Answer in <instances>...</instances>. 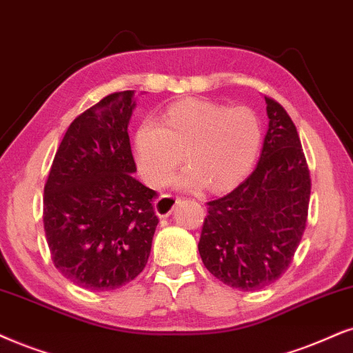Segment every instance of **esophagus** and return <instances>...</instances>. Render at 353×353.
<instances>
[{"label":"esophagus","instance_id":"obj_1","mask_svg":"<svg viewBox=\"0 0 353 353\" xmlns=\"http://www.w3.org/2000/svg\"><path fill=\"white\" fill-rule=\"evenodd\" d=\"M179 200H181L179 197H174V195H161V197L154 202L156 215H158L159 218L169 216Z\"/></svg>","mask_w":353,"mask_h":353}]
</instances>
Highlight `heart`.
Segmentation results:
<instances>
[{"mask_svg":"<svg viewBox=\"0 0 353 353\" xmlns=\"http://www.w3.org/2000/svg\"><path fill=\"white\" fill-rule=\"evenodd\" d=\"M261 143V123L252 110L203 99L176 102L163 122L145 119L133 137L138 171L150 185H166L184 153L189 166L176 185L187 190L236 185L251 171Z\"/></svg>","mask_w":353,"mask_h":353,"instance_id":"1","label":"heart"}]
</instances>
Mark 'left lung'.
I'll return each mask as SVG.
<instances>
[{"mask_svg":"<svg viewBox=\"0 0 353 353\" xmlns=\"http://www.w3.org/2000/svg\"><path fill=\"white\" fill-rule=\"evenodd\" d=\"M265 99L269 127L256 169L225 197L208 202L199 252L212 275L254 292L288 269L306 228L311 179L295 123Z\"/></svg>","mask_w":353,"mask_h":353,"instance_id":"obj_1","label":"left lung"}]
</instances>
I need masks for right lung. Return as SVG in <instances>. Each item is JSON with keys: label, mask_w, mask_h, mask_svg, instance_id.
Masks as SVG:
<instances>
[{"label": "right lung", "mask_w": 353, "mask_h": 353, "mask_svg": "<svg viewBox=\"0 0 353 353\" xmlns=\"http://www.w3.org/2000/svg\"><path fill=\"white\" fill-rule=\"evenodd\" d=\"M135 107V91H122L78 115L43 189L53 264L70 282L96 292L140 275L158 226L151 205L156 192L133 177L128 123Z\"/></svg>", "instance_id": "obj_1"}]
</instances>
